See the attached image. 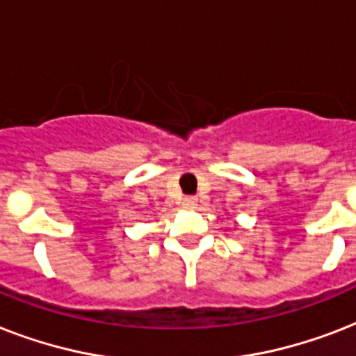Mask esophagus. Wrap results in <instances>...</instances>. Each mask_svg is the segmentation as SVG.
Instances as JSON below:
<instances>
[{
    "label": "esophagus",
    "mask_w": 356,
    "mask_h": 356,
    "mask_svg": "<svg viewBox=\"0 0 356 356\" xmlns=\"http://www.w3.org/2000/svg\"><path fill=\"white\" fill-rule=\"evenodd\" d=\"M184 207H186V209H195V207H197V200H195V197H186V200H184Z\"/></svg>",
    "instance_id": "obj_1"
}]
</instances>
